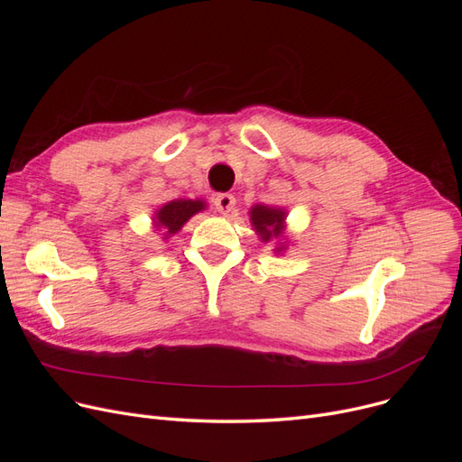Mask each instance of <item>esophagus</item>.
Instances as JSON below:
<instances>
[{"label": "esophagus", "mask_w": 462, "mask_h": 462, "mask_svg": "<svg viewBox=\"0 0 462 462\" xmlns=\"http://www.w3.org/2000/svg\"><path fill=\"white\" fill-rule=\"evenodd\" d=\"M214 208H216V212H219V214L233 212L235 197H233V194H217V197L214 199Z\"/></svg>", "instance_id": "obj_1"}]
</instances>
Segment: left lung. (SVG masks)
Here are the masks:
<instances>
[{"mask_svg": "<svg viewBox=\"0 0 462 462\" xmlns=\"http://www.w3.org/2000/svg\"><path fill=\"white\" fill-rule=\"evenodd\" d=\"M250 219H253V226L262 239L270 241L272 236L282 235L285 212H282L279 208L273 209L265 206H254L253 212H250Z\"/></svg>", "mask_w": 462, "mask_h": 462, "instance_id": "obj_1", "label": "left lung"}]
</instances>
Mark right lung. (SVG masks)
Masks as SVG:
<instances>
[{
	"mask_svg": "<svg viewBox=\"0 0 462 462\" xmlns=\"http://www.w3.org/2000/svg\"><path fill=\"white\" fill-rule=\"evenodd\" d=\"M200 209H204V202L200 200H173L156 214V223L165 229V235H173Z\"/></svg>",
	"mask_w": 462,
	"mask_h": 462,
	"instance_id": "1",
	"label": "right lung"
}]
</instances>
